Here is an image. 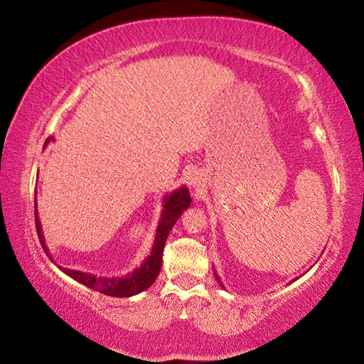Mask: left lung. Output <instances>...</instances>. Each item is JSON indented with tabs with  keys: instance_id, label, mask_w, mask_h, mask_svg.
<instances>
[{
	"instance_id": "left-lung-1",
	"label": "left lung",
	"mask_w": 364,
	"mask_h": 364,
	"mask_svg": "<svg viewBox=\"0 0 364 364\" xmlns=\"http://www.w3.org/2000/svg\"><path fill=\"white\" fill-rule=\"evenodd\" d=\"M215 276H217V281L220 282V278H218V274H217V273H215ZM220 284H221V282H220Z\"/></svg>"
}]
</instances>
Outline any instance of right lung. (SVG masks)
Returning <instances> with one entry per match:
<instances>
[{
    "mask_svg": "<svg viewBox=\"0 0 364 364\" xmlns=\"http://www.w3.org/2000/svg\"><path fill=\"white\" fill-rule=\"evenodd\" d=\"M53 139L54 138L49 136L46 139L45 146ZM189 205H191V196L186 186L178 188L175 191H171L170 194L164 196V210H162V215H160L151 254L147 255V258L139 268L133 269L132 273L122 276V278H117V276H114V278H101V276L85 273V271L69 269L63 267L59 268L63 269L67 276H70L72 279L78 281L80 284L93 289V291L101 292L104 295H110V297H132V295L143 292L147 287H151L154 284V281L157 279L160 268H162V254H164L165 241H167L171 228H173L178 218L181 217V213L186 210ZM35 226H36V232H38L43 250L46 252V255L49 258H51L48 245L45 242V236H43L38 210H36V200H35Z\"/></svg>",
    "mask_w": 364,
    "mask_h": 364,
    "instance_id": "1",
    "label": "right lung"
}]
</instances>
